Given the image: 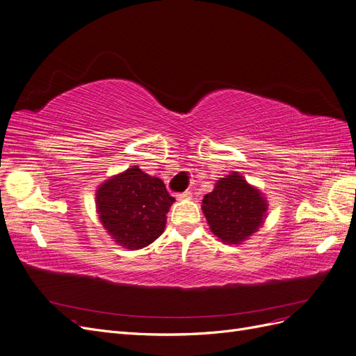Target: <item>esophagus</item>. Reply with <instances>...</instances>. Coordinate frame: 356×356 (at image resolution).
Instances as JSON below:
<instances>
[{"label": "esophagus", "mask_w": 356, "mask_h": 356, "mask_svg": "<svg viewBox=\"0 0 356 356\" xmlns=\"http://www.w3.org/2000/svg\"><path fill=\"white\" fill-rule=\"evenodd\" d=\"M191 197V193L188 191H184V193H179V195H177V199L178 200H187Z\"/></svg>", "instance_id": "obj_1"}]
</instances>
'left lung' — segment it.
<instances>
[{
    "label": "left lung",
    "mask_w": 356,
    "mask_h": 356,
    "mask_svg": "<svg viewBox=\"0 0 356 356\" xmlns=\"http://www.w3.org/2000/svg\"><path fill=\"white\" fill-rule=\"evenodd\" d=\"M268 202L239 172H230L203 196L202 211L211 232L227 245H241L264 224Z\"/></svg>",
    "instance_id": "left-lung-1"
}]
</instances>
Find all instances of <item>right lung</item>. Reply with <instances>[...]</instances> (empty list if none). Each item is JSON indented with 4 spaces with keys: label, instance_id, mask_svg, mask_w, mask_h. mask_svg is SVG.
<instances>
[{
    "label": "right lung",
    "instance_id": "add662e5",
    "mask_svg": "<svg viewBox=\"0 0 356 356\" xmlns=\"http://www.w3.org/2000/svg\"><path fill=\"white\" fill-rule=\"evenodd\" d=\"M96 212L110 238L126 250L153 243L166 227V213L175 199L165 182L131 166L105 179L96 190Z\"/></svg>",
    "mask_w": 356,
    "mask_h": 356
}]
</instances>
